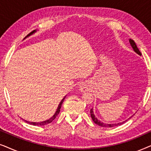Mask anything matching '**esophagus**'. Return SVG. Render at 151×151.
Wrapping results in <instances>:
<instances>
[{"instance_id": "esophagus-1", "label": "esophagus", "mask_w": 151, "mask_h": 151, "mask_svg": "<svg viewBox=\"0 0 151 151\" xmlns=\"http://www.w3.org/2000/svg\"><path fill=\"white\" fill-rule=\"evenodd\" d=\"M84 88H84L83 86H81V90H82V91H84Z\"/></svg>"}]
</instances>
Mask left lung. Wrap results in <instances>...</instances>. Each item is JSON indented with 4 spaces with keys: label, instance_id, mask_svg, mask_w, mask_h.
<instances>
[{
    "label": "left lung",
    "instance_id": "8db88e82",
    "mask_svg": "<svg viewBox=\"0 0 151 151\" xmlns=\"http://www.w3.org/2000/svg\"><path fill=\"white\" fill-rule=\"evenodd\" d=\"M129 42H130V45H131V46L132 48H133V51H135L136 53H137L138 55H140L141 56L142 55V53L140 52L139 49H138L137 45H136L135 42H134L133 40H131V39H130L129 40ZM135 114H133V115ZM133 115H132L129 117V119H127V120H124L123 122H119V123H115V124H106V123H104V122H101L100 120H99V119L97 118L96 117V115L94 114V112H93V109H91V118L93 119V121L96 124H98L100 126V127H106V128H110V127H117V126H119V125H122L124 123H125L126 122H127L129 120V119H131L132 117L133 116Z\"/></svg>",
    "mask_w": 151,
    "mask_h": 151
}]
</instances>
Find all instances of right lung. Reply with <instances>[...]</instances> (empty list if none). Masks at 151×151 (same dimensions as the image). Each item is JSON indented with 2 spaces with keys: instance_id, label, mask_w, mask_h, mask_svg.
<instances>
[{
  "instance_id": "right-lung-1",
  "label": "right lung",
  "mask_w": 151,
  "mask_h": 151,
  "mask_svg": "<svg viewBox=\"0 0 151 151\" xmlns=\"http://www.w3.org/2000/svg\"><path fill=\"white\" fill-rule=\"evenodd\" d=\"M36 32H37L36 29V30H34V31H33V32H31L30 34H29L27 35V36L25 37V38H24V39H25V38H27V37L30 36L31 35H32V34H35V33H36ZM65 98H66V96L64 97V98L63 99V100H61V102H60V104H59V105H58V108H57V109H56V111H55V113H54V115H53V116L51 117V118H49V119H47V120H45V121L40 122H29V121L24 120V119H23V120H24V122H25L26 123L29 124H32V125H34V126H44V125H46V124H47L51 123V122H52L53 120H54L55 118V117H56L57 115L59 114L60 111L61 106H62V104H63V102H64V100H65Z\"/></svg>"
}]
</instances>
